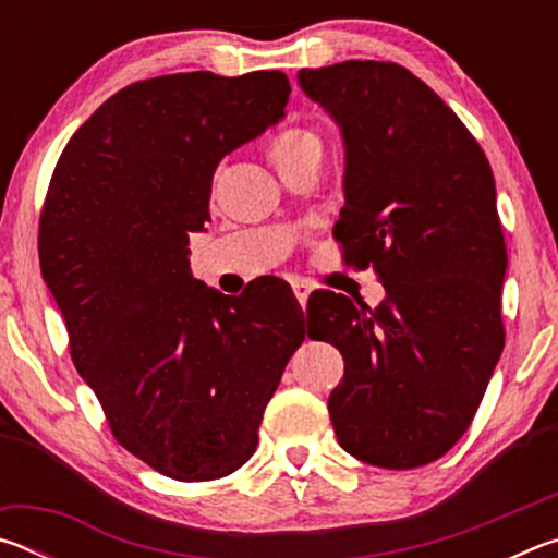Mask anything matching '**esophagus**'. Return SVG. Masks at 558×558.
Instances as JSON below:
<instances>
[{
	"mask_svg": "<svg viewBox=\"0 0 558 558\" xmlns=\"http://www.w3.org/2000/svg\"><path fill=\"white\" fill-rule=\"evenodd\" d=\"M292 292H295V298H298V302L302 307L307 305V298H310V292H313V288L307 286V282H292Z\"/></svg>",
	"mask_w": 558,
	"mask_h": 558,
	"instance_id": "obj_1",
	"label": "esophagus"
}]
</instances>
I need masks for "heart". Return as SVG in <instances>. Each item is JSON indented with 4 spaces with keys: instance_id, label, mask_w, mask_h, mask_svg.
Instances as JSON below:
<instances>
[{
    "instance_id": "b5f03b06",
    "label": "heart",
    "mask_w": 558,
    "mask_h": 558,
    "mask_svg": "<svg viewBox=\"0 0 558 558\" xmlns=\"http://www.w3.org/2000/svg\"><path fill=\"white\" fill-rule=\"evenodd\" d=\"M325 155V143L313 128H286L280 130L268 145V157L278 172L295 169L310 162H319Z\"/></svg>"
}]
</instances>
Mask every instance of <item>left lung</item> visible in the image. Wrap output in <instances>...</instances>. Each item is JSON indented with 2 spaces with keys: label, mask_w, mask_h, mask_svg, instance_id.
<instances>
[{
  "label": "left lung",
  "mask_w": 558,
  "mask_h": 558,
  "mask_svg": "<svg viewBox=\"0 0 558 558\" xmlns=\"http://www.w3.org/2000/svg\"><path fill=\"white\" fill-rule=\"evenodd\" d=\"M298 86L342 135L335 235L347 263H372L386 290L376 307L329 290L307 302L317 319L307 335L344 356L329 418L339 446L366 465H428L468 430L505 347L493 167L456 112L401 65L302 69Z\"/></svg>",
  "instance_id": "1"
}]
</instances>
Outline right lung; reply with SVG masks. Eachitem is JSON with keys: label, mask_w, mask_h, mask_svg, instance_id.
Segmentation results:
<instances>
[{"label": "right lung", "mask_w": 558, "mask_h": 558, "mask_svg": "<svg viewBox=\"0 0 558 558\" xmlns=\"http://www.w3.org/2000/svg\"><path fill=\"white\" fill-rule=\"evenodd\" d=\"M280 71L132 83L69 140L41 214L71 356L132 456L182 483L231 475L305 339L288 282L229 298L189 270L226 155L286 118Z\"/></svg>", "instance_id": "add662e5"}]
</instances>
